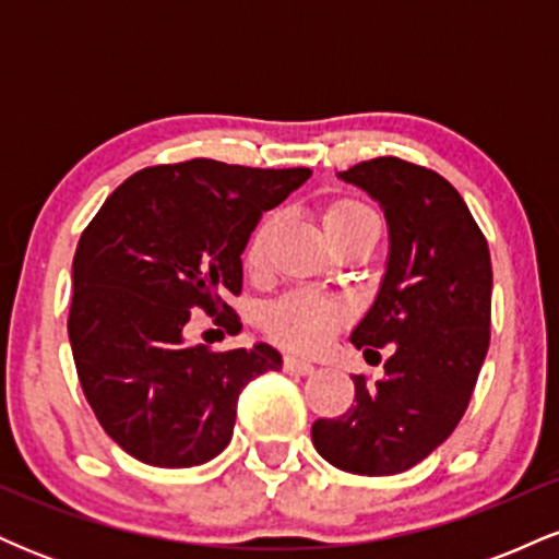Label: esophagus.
<instances>
[{"label":"esophagus","instance_id":"esophagus-1","mask_svg":"<svg viewBox=\"0 0 559 559\" xmlns=\"http://www.w3.org/2000/svg\"><path fill=\"white\" fill-rule=\"evenodd\" d=\"M284 370H288V373H297V376H310L312 370H316V365L301 360V357H297V355H286Z\"/></svg>","mask_w":559,"mask_h":559}]
</instances>
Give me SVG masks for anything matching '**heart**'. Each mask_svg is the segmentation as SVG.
Masks as SVG:
<instances>
[{"label":"heart","instance_id":"b5f03b06","mask_svg":"<svg viewBox=\"0 0 559 559\" xmlns=\"http://www.w3.org/2000/svg\"><path fill=\"white\" fill-rule=\"evenodd\" d=\"M323 226L329 234L355 226H378V217L368 204L357 199H336L325 207ZM262 258V230L249 243L247 265L254 267ZM346 323L344 301L312 288H294L262 310V329L275 342L297 352H316L336 336Z\"/></svg>","mask_w":559,"mask_h":559}]
</instances>
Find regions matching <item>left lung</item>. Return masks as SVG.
Wrapping results in <instances>:
<instances>
[{"mask_svg": "<svg viewBox=\"0 0 559 559\" xmlns=\"http://www.w3.org/2000/svg\"><path fill=\"white\" fill-rule=\"evenodd\" d=\"M342 178L381 202L391 236L386 278L352 344L365 355L391 346V357L381 381L352 376L355 404L312 423V444L338 471L396 476L447 441L471 404L491 342V254L439 173L373 157Z\"/></svg>", "mask_w": 559, "mask_h": 559, "instance_id": "obj_1", "label": "left lung"}]
</instances>
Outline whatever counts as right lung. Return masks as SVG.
I'll return each mask as SVG.
<instances>
[{
    "mask_svg": "<svg viewBox=\"0 0 559 559\" xmlns=\"http://www.w3.org/2000/svg\"><path fill=\"white\" fill-rule=\"evenodd\" d=\"M310 168H243L197 157L126 178L81 234L68 336L96 420L131 457L191 467L228 447L236 400L281 368L267 344L210 349L183 336L202 310L228 336L241 320V252L265 210Z\"/></svg>",
    "mask_w": 559,
    "mask_h": 559,
    "instance_id": "obj_1",
    "label": "right lung"
}]
</instances>
